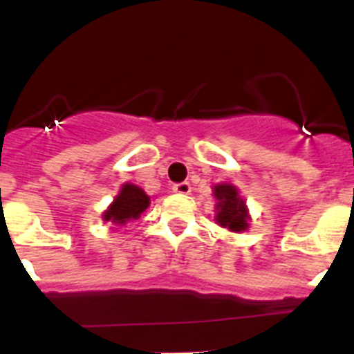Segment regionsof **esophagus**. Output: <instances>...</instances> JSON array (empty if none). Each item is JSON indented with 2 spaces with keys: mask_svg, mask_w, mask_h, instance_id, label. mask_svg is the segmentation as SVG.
<instances>
[{
  "mask_svg": "<svg viewBox=\"0 0 354 354\" xmlns=\"http://www.w3.org/2000/svg\"><path fill=\"white\" fill-rule=\"evenodd\" d=\"M174 193H179V195H187V193L192 192V186L189 183H179V184H174Z\"/></svg>",
  "mask_w": 354,
  "mask_h": 354,
  "instance_id": "esophagus-1",
  "label": "esophagus"
}]
</instances>
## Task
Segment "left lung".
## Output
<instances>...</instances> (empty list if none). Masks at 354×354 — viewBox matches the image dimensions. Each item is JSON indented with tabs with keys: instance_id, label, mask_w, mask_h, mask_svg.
Listing matches in <instances>:
<instances>
[{
	"instance_id": "left-lung-1",
	"label": "left lung",
	"mask_w": 354,
	"mask_h": 354,
	"mask_svg": "<svg viewBox=\"0 0 354 354\" xmlns=\"http://www.w3.org/2000/svg\"><path fill=\"white\" fill-rule=\"evenodd\" d=\"M212 196L216 198L214 221L230 232H245L250 227V212L246 200L239 195L237 186L230 183H220L212 186Z\"/></svg>"
}]
</instances>
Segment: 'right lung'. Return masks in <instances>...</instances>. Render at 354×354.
<instances>
[{"mask_svg":"<svg viewBox=\"0 0 354 354\" xmlns=\"http://www.w3.org/2000/svg\"><path fill=\"white\" fill-rule=\"evenodd\" d=\"M150 205V196L133 183H124L113 202L102 212V221L124 227L127 221L138 220Z\"/></svg>","mask_w":354,"mask_h":354,"instance_id":"right-lung-1","label":"right lung"}]
</instances>
